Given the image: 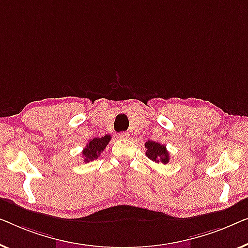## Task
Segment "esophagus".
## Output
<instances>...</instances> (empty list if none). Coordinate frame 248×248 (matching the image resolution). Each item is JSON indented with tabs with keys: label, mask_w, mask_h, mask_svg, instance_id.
Instances as JSON below:
<instances>
[{
	"label": "esophagus",
	"mask_w": 248,
	"mask_h": 248,
	"mask_svg": "<svg viewBox=\"0 0 248 248\" xmlns=\"http://www.w3.org/2000/svg\"><path fill=\"white\" fill-rule=\"evenodd\" d=\"M119 138H120V139H127V138H129V132H127V131L120 132V134H119Z\"/></svg>",
	"instance_id": "1"
}]
</instances>
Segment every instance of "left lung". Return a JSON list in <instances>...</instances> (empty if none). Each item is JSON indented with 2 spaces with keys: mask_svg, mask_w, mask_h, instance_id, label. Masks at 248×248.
Returning a JSON list of instances; mask_svg holds the SVG:
<instances>
[{
  "mask_svg": "<svg viewBox=\"0 0 248 248\" xmlns=\"http://www.w3.org/2000/svg\"><path fill=\"white\" fill-rule=\"evenodd\" d=\"M145 147L147 148V151H146V156H147L149 159H152L153 162H162L163 164L169 163L170 154L169 152H167L165 145H162L156 141L148 140L145 144Z\"/></svg>",
  "mask_w": 248,
  "mask_h": 248,
  "instance_id": "obj_1",
  "label": "left lung"
}]
</instances>
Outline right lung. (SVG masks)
I'll list each match as a JSON object with an SVG mask.
<instances>
[{
    "mask_svg": "<svg viewBox=\"0 0 248 248\" xmlns=\"http://www.w3.org/2000/svg\"><path fill=\"white\" fill-rule=\"evenodd\" d=\"M111 140V136L106 135L101 138H93L89 141V144H86L85 148L83 149L82 155L84 157L85 162H90L97 158L100 156L101 153L104 151V148L107 147V145L109 144Z\"/></svg>",
    "mask_w": 248,
    "mask_h": 248,
    "instance_id": "add662e5",
    "label": "right lung"
}]
</instances>
